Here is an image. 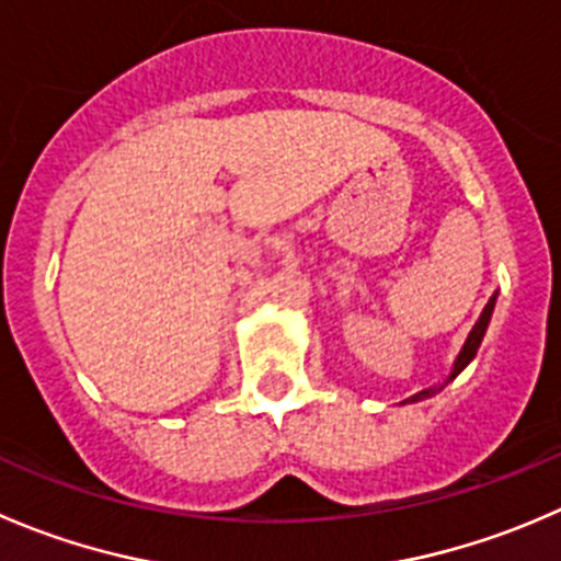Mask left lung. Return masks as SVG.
<instances>
[{
  "instance_id": "8db88e82",
  "label": "left lung",
  "mask_w": 561,
  "mask_h": 561,
  "mask_svg": "<svg viewBox=\"0 0 561 561\" xmlns=\"http://www.w3.org/2000/svg\"><path fill=\"white\" fill-rule=\"evenodd\" d=\"M493 304H496V296H491V301H488V304H485V309H482L480 320H477V323H474V329H471V334H469V340H466L463 351H460L458 362H455V369H453V375H449V380L458 378V375L463 373V369H466V364H469L471 358L477 356V351H480V342H482V336H485L488 323H491ZM449 380H447V383H449ZM447 383H444V386H447ZM444 386H438V389H425V391H419V394H413V397H411V402H413V400H425V397H431V394H438V391H442Z\"/></svg>"
}]
</instances>
